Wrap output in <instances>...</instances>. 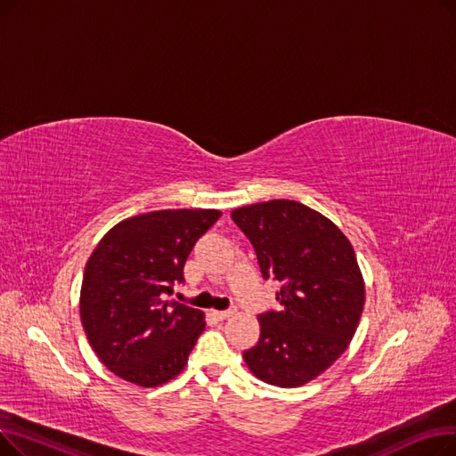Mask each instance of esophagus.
Masks as SVG:
<instances>
[{
  "label": "esophagus",
  "instance_id": "1",
  "mask_svg": "<svg viewBox=\"0 0 456 456\" xmlns=\"http://www.w3.org/2000/svg\"><path fill=\"white\" fill-rule=\"evenodd\" d=\"M236 313V310H212V314L218 318V320H227V318H231L232 314Z\"/></svg>",
  "mask_w": 456,
  "mask_h": 456
}]
</instances>
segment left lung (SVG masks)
<instances>
[{
  "label": "left lung",
  "mask_w": 456,
  "mask_h": 456,
  "mask_svg": "<svg viewBox=\"0 0 456 456\" xmlns=\"http://www.w3.org/2000/svg\"><path fill=\"white\" fill-rule=\"evenodd\" d=\"M262 273L281 282L279 313L258 316L260 338L244 351L251 373L279 388L314 380L347 349L366 284L347 236L318 210L272 200L231 212Z\"/></svg>",
  "instance_id": "1"
}]
</instances>
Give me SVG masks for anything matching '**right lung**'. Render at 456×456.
Returning a JSON list of instances; mask_svg holds the SVG:
<instances>
[{"label": "right lung", "instance_id": "obj_1", "mask_svg": "<svg viewBox=\"0 0 456 456\" xmlns=\"http://www.w3.org/2000/svg\"><path fill=\"white\" fill-rule=\"evenodd\" d=\"M222 216L216 208H166L116 224L92 251L79 314L109 371L142 388L175 379L205 330L198 308L167 299L184 262Z\"/></svg>", "mask_w": 456, "mask_h": 456}]
</instances>
